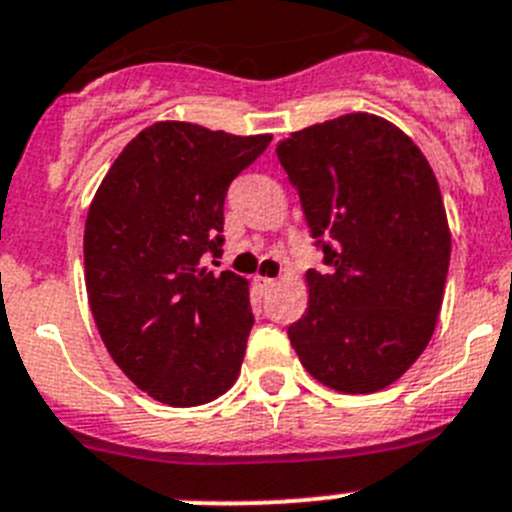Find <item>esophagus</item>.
<instances>
[{
    "mask_svg": "<svg viewBox=\"0 0 512 512\" xmlns=\"http://www.w3.org/2000/svg\"><path fill=\"white\" fill-rule=\"evenodd\" d=\"M256 284H259L261 292H269V289L276 287V279H269V276H259V279H256Z\"/></svg>",
    "mask_w": 512,
    "mask_h": 512,
    "instance_id": "34e87169",
    "label": "esophagus"
}]
</instances>
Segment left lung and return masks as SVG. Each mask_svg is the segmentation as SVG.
Returning a JSON list of instances; mask_svg holds the SVG:
<instances>
[{"mask_svg": "<svg viewBox=\"0 0 512 512\" xmlns=\"http://www.w3.org/2000/svg\"><path fill=\"white\" fill-rule=\"evenodd\" d=\"M325 271L287 330L309 375L342 393L391 386L429 345L452 238L429 162L401 129L348 114L276 144Z\"/></svg>", "mask_w": 512, "mask_h": 512, "instance_id": "8db88e82", "label": "left lung"}]
</instances>
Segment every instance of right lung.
Masks as SVG:
<instances>
[{
	"label": "right lung",
	"instance_id": "obj_1",
	"mask_svg": "<svg viewBox=\"0 0 512 512\" xmlns=\"http://www.w3.org/2000/svg\"><path fill=\"white\" fill-rule=\"evenodd\" d=\"M269 142L159 121L126 144L88 210L83 264L103 345L167 406L213 401L241 373L248 287L203 259L223 253L228 187Z\"/></svg>",
	"mask_w": 512,
	"mask_h": 512
}]
</instances>
